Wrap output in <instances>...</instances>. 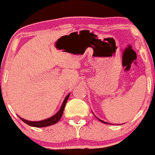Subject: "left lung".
<instances>
[{
	"mask_svg": "<svg viewBox=\"0 0 155 155\" xmlns=\"http://www.w3.org/2000/svg\"><path fill=\"white\" fill-rule=\"evenodd\" d=\"M97 119H98V120L100 121V122H103V123H104V124H110V123H108V122H104V121H103V120H101V119H98V117H96Z\"/></svg>",
	"mask_w": 155,
	"mask_h": 155,
	"instance_id": "obj_1",
	"label": "left lung"
}]
</instances>
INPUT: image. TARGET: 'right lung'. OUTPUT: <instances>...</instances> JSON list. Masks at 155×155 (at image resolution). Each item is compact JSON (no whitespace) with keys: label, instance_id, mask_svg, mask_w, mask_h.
<instances>
[{"label":"right lung","instance_id":"add662e5","mask_svg":"<svg viewBox=\"0 0 155 155\" xmlns=\"http://www.w3.org/2000/svg\"><path fill=\"white\" fill-rule=\"evenodd\" d=\"M70 94L71 93H68V95H66V97L65 98L64 101H63V104H62L61 107H60V109L59 110L58 112L56 113V114H54V116H52L51 117L48 118V119H44V120H42V121H37V122H36V121H28V120H26V119H22V118L20 117V116H18V117L20 118V119H21V120L23 121L25 123L28 124V125L32 126V127H48V126L54 125V124L57 123V122H58L60 119H61L62 116H63V110H64L65 106H66V104L67 101H68V97H69Z\"/></svg>","mask_w":155,"mask_h":155}]
</instances>
